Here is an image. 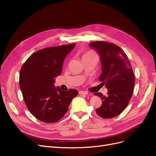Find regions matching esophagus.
<instances>
[{
    "instance_id": "esophagus-1",
    "label": "esophagus",
    "mask_w": 156,
    "mask_h": 156,
    "mask_svg": "<svg viewBox=\"0 0 156 156\" xmlns=\"http://www.w3.org/2000/svg\"><path fill=\"white\" fill-rule=\"evenodd\" d=\"M79 94L80 95H87V91H80Z\"/></svg>"
}]
</instances>
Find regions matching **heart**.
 Instances as JSON below:
<instances>
[{"label":"heart","instance_id":"obj_1","mask_svg":"<svg viewBox=\"0 0 156 156\" xmlns=\"http://www.w3.org/2000/svg\"><path fill=\"white\" fill-rule=\"evenodd\" d=\"M92 56H97V55H95L94 53H93V52L89 51V52H87V53H86L84 55H83L82 58L87 57H92Z\"/></svg>","mask_w":156,"mask_h":156}]
</instances>
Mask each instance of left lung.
<instances>
[{"label": "left lung", "instance_id": "left-lung-1", "mask_svg": "<svg viewBox=\"0 0 156 156\" xmlns=\"http://www.w3.org/2000/svg\"><path fill=\"white\" fill-rule=\"evenodd\" d=\"M90 46L100 55L102 73L99 79L108 90L107 96L94 94L103 102L95 111L102 118L115 117L125 109L133 95L135 78L130 62L125 52L115 44L99 41L90 43Z\"/></svg>", "mask_w": 156, "mask_h": 156}]
</instances>
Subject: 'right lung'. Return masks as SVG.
<instances>
[{
  "instance_id": "1",
  "label": "right lung",
  "mask_w": 156,
  "mask_h": 156,
  "mask_svg": "<svg viewBox=\"0 0 156 156\" xmlns=\"http://www.w3.org/2000/svg\"><path fill=\"white\" fill-rule=\"evenodd\" d=\"M76 43L40 49L26 60L20 73L19 83L27 109L39 121L55 122L66 114L78 92L55 87V78L62 73L63 61Z\"/></svg>"
}]
</instances>
